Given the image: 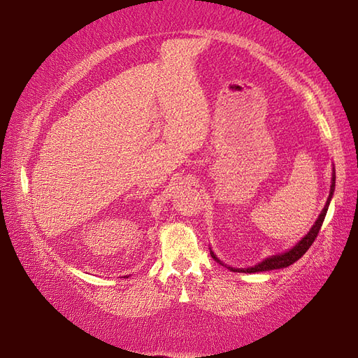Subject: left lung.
<instances>
[{"mask_svg": "<svg viewBox=\"0 0 358 358\" xmlns=\"http://www.w3.org/2000/svg\"><path fill=\"white\" fill-rule=\"evenodd\" d=\"M334 183H336V173L333 171V178H331V187H330V194H329V199H327V203L326 206H324V209L321 210L318 220L315 221V224L312 225V229L309 230V233L303 237V239L296 245L292 246L289 251L287 252H282V254H278V255H272L268 257L266 259H263L262 263L255 264L254 267H248V268H234V267H229L231 272H242V273H255V272H268V270H276V268H284V267H288L291 266L292 263H296L299 258H301L303 255H305V252L308 251V249L310 248V245L313 243V241L317 239V236L321 230V225L324 222V218H326V213H327V209H329V204H330V200L333 197V192H334ZM212 257L216 259V262L221 263L218 258H216V255L210 251ZM222 264V263H221ZM224 266V264H222Z\"/></svg>", "mask_w": 358, "mask_h": 358, "instance_id": "left-lung-1", "label": "left lung"}]
</instances>
